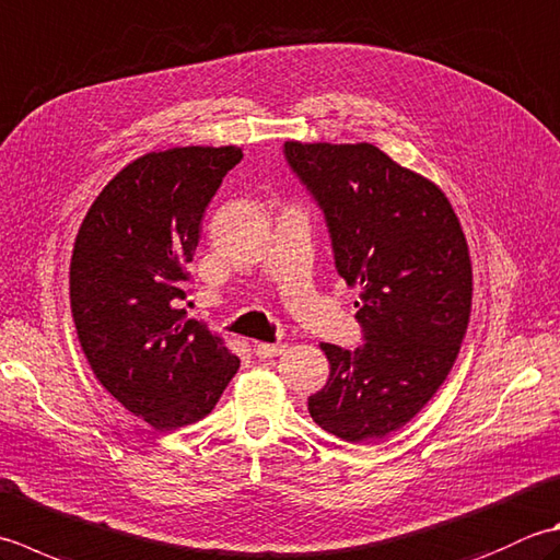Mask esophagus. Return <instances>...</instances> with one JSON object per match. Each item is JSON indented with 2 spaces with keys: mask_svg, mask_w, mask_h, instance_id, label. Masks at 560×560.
I'll return each mask as SVG.
<instances>
[{
  "mask_svg": "<svg viewBox=\"0 0 560 560\" xmlns=\"http://www.w3.org/2000/svg\"><path fill=\"white\" fill-rule=\"evenodd\" d=\"M287 352V345H269V342H255V357L257 359H271Z\"/></svg>",
  "mask_w": 560,
  "mask_h": 560,
  "instance_id": "obj_1",
  "label": "esophagus"
}]
</instances>
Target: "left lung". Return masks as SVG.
Masks as SVG:
<instances>
[{"mask_svg":"<svg viewBox=\"0 0 560 560\" xmlns=\"http://www.w3.org/2000/svg\"><path fill=\"white\" fill-rule=\"evenodd\" d=\"M330 228L335 267L359 287L364 347L320 345L330 361L311 418L345 442L400 430L440 390L468 330L474 269L462 223L432 179L371 142L283 145Z\"/></svg>","mask_w":560,"mask_h":560,"instance_id":"8db88e82","label":"left lung"}]
</instances>
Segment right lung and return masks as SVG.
Returning a JSON list of instances; mask_svg holds the SVG:
<instances>
[{
	"instance_id": "obj_1",
	"label": "right lung",
	"mask_w": 560,
	"mask_h": 560,
	"mask_svg": "<svg viewBox=\"0 0 560 560\" xmlns=\"http://www.w3.org/2000/svg\"><path fill=\"white\" fill-rule=\"evenodd\" d=\"M235 145L170 148L126 164L86 211L70 261L77 339L98 383L160 432L199 422L237 374L223 337L186 320V265Z\"/></svg>"
}]
</instances>
